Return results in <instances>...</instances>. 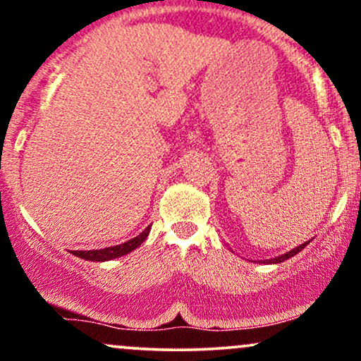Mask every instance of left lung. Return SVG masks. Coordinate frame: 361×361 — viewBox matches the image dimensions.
I'll list each match as a JSON object with an SVG mask.
<instances>
[{
	"label": "left lung",
	"instance_id": "obj_1",
	"mask_svg": "<svg viewBox=\"0 0 361 361\" xmlns=\"http://www.w3.org/2000/svg\"><path fill=\"white\" fill-rule=\"evenodd\" d=\"M310 241H307V243H304L302 244V246H299V247H295V250H292V251H288L287 255H281V256H279V258H273V259H268V263H283L285 259H288V258H292V256H295L297 252H300L302 250H304L305 246H307Z\"/></svg>",
	"mask_w": 361,
	"mask_h": 361
}]
</instances>
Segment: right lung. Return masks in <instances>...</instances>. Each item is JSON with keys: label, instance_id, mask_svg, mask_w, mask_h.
Returning a JSON list of instances; mask_svg holds the SVG:
<instances>
[{"label": "right lung", "instance_id": "add662e5", "mask_svg": "<svg viewBox=\"0 0 361 361\" xmlns=\"http://www.w3.org/2000/svg\"><path fill=\"white\" fill-rule=\"evenodd\" d=\"M149 231H151V226H149L144 233H140L137 238L130 239V241L123 244H118V246L103 247V250H94V251H73V255L78 256V258L88 259V261H109V259L118 258V256L127 255V252L134 251L135 247H139L140 244L144 243V239L147 238Z\"/></svg>", "mask_w": 361, "mask_h": 361}]
</instances>
